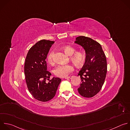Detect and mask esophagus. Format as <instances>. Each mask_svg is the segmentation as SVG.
<instances>
[{
  "label": "esophagus",
  "instance_id": "34e87169",
  "mask_svg": "<svg viewBox=\"0 0 130 130\" xmlns=\"http://www.w3.org/2000/svg\"><path fill=\"white\" fill-rule=\"evenodd\" d=\"M72 76H71V75H70V76H67V77H65V79H69V78H72Z\"/></svg>",
  "mask_w": 130,
  "mask_h": 130
}]
</instances>
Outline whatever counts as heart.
Returning a JSON list of instances; mask_svg holds the SVG:
<instances>
[{"mask_svg":"<svg viewBox=\"0 0 130 130\" xmlns=\"http://www.w3.org/2000/svg\"><path fill=\"white\" fill-rule=\"evenodd\" d=\"M63 50L67 56H70V60L76 66H82L86 59L85 54L82 52H76L74 48L70 46H66L63 47ZM54 52H51L47 56L48 62L52 64L54 62ZM74 68L71 64H64L59 65L54 70L55 75L60 77H64L73 70Z\"/></svg>","mask_w":130,"mask_h":130,"instance_id":"obj_1","label":"heart"}]
</instances>
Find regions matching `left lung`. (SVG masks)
I'll return each mask as SVG.
<instances>
[{
  "label": "left lung",
  "mask_w": 130,
  "mask_h": 130,
  "mask_svg": "<svg viewBox=\"0 0 130 130\" xmlns=\"http://www.w3.org/2000/svg\"><path fill=\"white\" fill-rule=\"evenodd\" d=\"M76 44L86 53L85 62L78 75L81 78L78 93L84 98H92L102 89L107 71L106 57L99 43L90 38L79 36Z\"/></svg>",
  "instance_id": "obj_1"
}]
</instances>
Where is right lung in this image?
<instances>
[{
	"instance_id": "obj_1",
	"label": "right lung",
	"mask_w": 130,
	"mask_h": 130,
	"mask_svg": "<svg viewBox=\"0 0 130 130\" xmlns=\"http://www.w3.org/2000/svg\"><path fill=\"white\" fill-rule=\"evenodd\" d=\"M54 41L42 40L28 51L24 64V74L29 92L36 100L47 102L56 95L61 82L59 77L50 79L51 73L47 70L46 59ZM48 80V82L46 80Z\"/></svg>"
}]
</instances>
